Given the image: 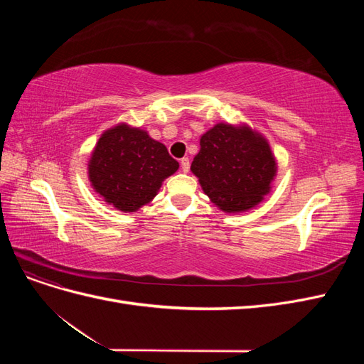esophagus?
<instances>
[{
  "instance_id": "34e87169",
  "label": "esophagus",
  "mask_w": 364,
  "mask_h": 364,
  "mask_svg": "<svg viewBox=\"0 0 364 364\" xmlns=\"http://www.w3.org/2000/svg\"><path fill=\"white\" fill-rule=\"evenodd\" d=\"M181 168L183 173H186L190 170V159L188 158H182L181 159Z\"/></svg>"
}]
</instances>
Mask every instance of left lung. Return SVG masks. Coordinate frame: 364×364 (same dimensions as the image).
Instances as JSON below:
<instances>
[{"label":"left lung","mask_w":364,"mask_h":364,"mask_svg":"<svg viewBox=\"0 0 364 364\" xmlns=\"http://www.w3.org/2000/svg\"><path fill=\"white\" fill-rule=\"evenodd\" d=\"M191 171L220 209L240 213L269 193L277 162L259 134L247 127L217 124L200 138Z\"/></svg>","instance_id":"left-lung-1"}]
</instances>
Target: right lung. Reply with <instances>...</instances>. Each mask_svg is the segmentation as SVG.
Segmentation results:
<instances>
[{"mask_svg":"<svg viewBox=\"0 0 364 364\" xmlns=\"http://www.w3.org/2000/svg\"><path fill=\"white\" fill-rule=\"evenodd\" d=\"M178 168L179 162L167 147L147 132L119 124L98 139L90 159V181L107 203L134 213L149 203L162 181Z\"/></svg>","mask_w":364,"mask_h":364,"instance_id":"1","label":"right lung"}]
</instances>
